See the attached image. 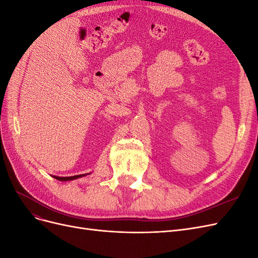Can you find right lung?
<instances>
[{"label": "right lung", "mask_w": 258, "mask_h": 258, "mask_svg": "<svg viewBox=\"0 0 258 258\" xmlns=\"http://www.w3.org/2000/svg\"><path fill=\"white\" fill-rule=\"evenodd\" d=\"M87 174H88V173H87ZM87 174H80V175H74V176H66V177H62V176H54V175H53V177H54V178H57V179H59V181H63V182H66V181H72V179L79 178V177L85 176V175H87Z\"/></svg>", "instance_id": "1"}]
</instances>
